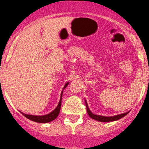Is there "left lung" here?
Here are the masks:
<instances>
[{"label": "left lung", "instance_id": "left-lung-1", "mask_svg": "<svg viewBox=\"0 0 149 149\" xmlns=\"http://www.w3.org/2000/svg\"><path fill=\"white\" fill-rule=\"evenodd\" d=\"M85 100L86 106V109H87V113H88V116H89L91 118H92V119L95 120H97V121L104 122V123L116 121V120H118L121 119V118H123V117H125L126 115H127V114L129 113V112H130V111H128V112H125V113L119 114V115H114V116H102V115H96V114L92 113V112L90 110L89 107H88V104H87L86 100Z\"/></svg>", "mask_w": 149, "mask_h": 149}]
</instances>
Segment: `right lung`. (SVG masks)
<instances>
[{"label":"right lung","instance_id":"right-lung-1","mask_svg":"<svg viewBox=\"0 0 149 149\" xmlns=\"http://www.w3.org/2000/svg\"><path fill=\"white\" fill-rule=\"evenodd\" d=\"M69 82H67L65 85H64L62 91H61V99H60V101L58 102V106L55 108V109L49 113L47 114V115H28V114H25L23 113L20 111L21 113L24 115V117H26V118L29 119L30 120L36 122V123H49V122L54 120L55 119H56L57 117L58 116L60 113V109H61V102H62V96H63V90L67 87V86L68 85Z\"/></svg>","mask_w":149,"mask_h":149}]
</instances>
